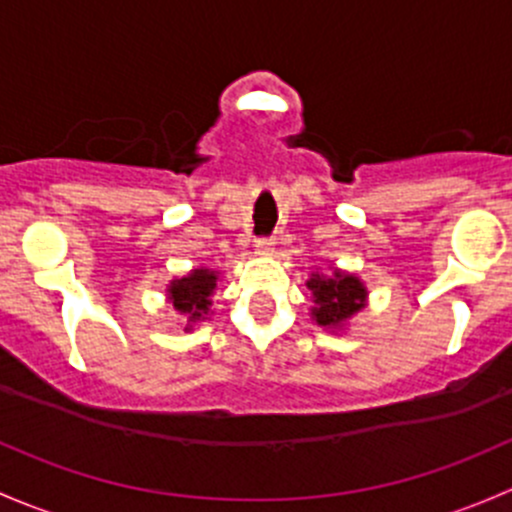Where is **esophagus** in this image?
I'll list each match as a JSON object with an SVG mask.
<instances>
[{
	"label": "esophagus",
	"mask_w": 512,
	"mask_h": 512,
	"mask_svg": "<svg viewBox=\"0 0 512 512\" xmlns=\"http://www.w3.org/2000/svg\"><path fill=\"white\" fill-rule=\"evenodd\" d=\"M273 249H276V239H271V236H268V239H258L256 241V254L258 256H271Z\"/></svg>",
	"instance_id": "obj_1"
}]
</instances>
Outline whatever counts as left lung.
Returning a JSON list of instances; mask_svg holds the SVG:
<instances>
[{
	"instance_id": "obj_1",
	"label": "left lung",
	"mask_w": 512,
	"mask_h": 512,
	"mask_svg": "<svg viewBox=\"0 0 512 512\" xmlns=\"http://www.w3.org/2000/svg\"><path fill=\"white\" fill-rule=\"evenodd\" d=\"M305 286L313 291V308L310 315L323 328H342L352 315L360 313L367 303V288L352 273L335 268L333 276L313 273Z\"/></svg>"
}]
</instances>
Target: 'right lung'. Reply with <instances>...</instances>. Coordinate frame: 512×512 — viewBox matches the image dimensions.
Wrapping results in <instances>:
<instances>
[{"mask_svg":"<svg viewBox=\"0 0 512 512\" xmlns=\"http://www.w3.org/2000/svg\"><path fill=\"white\" fill-rule=\"evenodd\" d=\"M217 288V271L209 268H194L184 278H175L167 286V298L175 305L177 313L187 315V328L192 330V323H199L209 315L212 308V295Z\"/></svg>","mask_w":512,"mask_h":512,"instance_id":"right-lung-1","label":"right lung"}]
</instances>
